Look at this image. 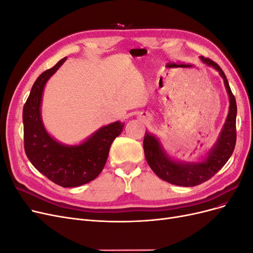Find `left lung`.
<instances>
[{"label":"left lung","instance_id":"1","mask_svg":"<svg viewBox=\"0 0 253 253\" xmlns=\"http://www.w3.org/2000/svg\"><path fill=\"white\" fill-rule=\"evenodd\" d=\"M202 62L216 70L224 80L229 96V112L218 138L202 162L180 163L172 159L155 135L145 132L143 150L145 159L154 173L165 181L181 187H194L210 179L225 166L234 151L236 141V102L223 70L208 58L200 57Z\"/></svg>","mask_w":253,"mask_h":253}]
</instances>
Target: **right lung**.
<instances>
[{"label": "right lung", "mask_w": 253, "mask_h": 253, "mask_svg": "<svg viewBox=\"0 0 253 253\" xmlns=\"http://www.w3.org/2000/svg\"><path fill=\"white\" fill-rule=\"evenodd\" d=\"M66 58L37 78L23 108L24 149L29 162L48 179L64 188L79 187L94 180L103 170L111 144L125 124L120 121L102 126L77 145L57 141L45 128L41 116L45 84Z\"/></svg>", "instance_id": "right-lung-1"}]
</instances>
